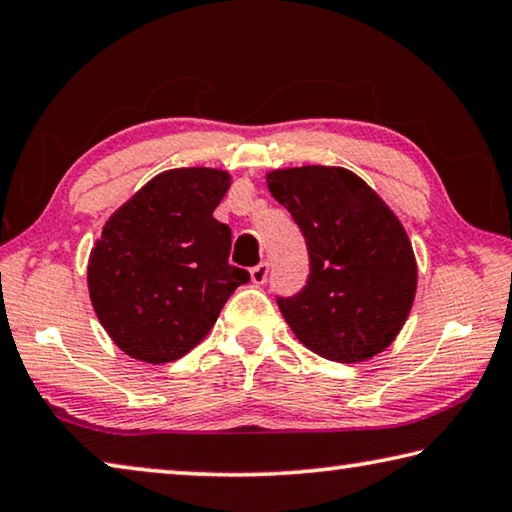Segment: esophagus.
<instances>
[{
	"label": "esophagus",
	"mask_w": 512,
	"mask_h": 512,
	"mask_svg": "<svg viewBox=\"0 0 512 512\" xmlns=\"http://www.w3.org/2000/svg\"><path fill=\"white\" fill-rule=\"evenodd\" d=\"M267 274H270V265H267V263H258L256 267H251V270H249L251 281H254L256 286H263L265 279H267Z\"/></svg>",
	"instance_id": "esophagus-1"
}]
</instances>
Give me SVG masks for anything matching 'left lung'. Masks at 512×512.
<instances>
[{"instance_id": "left-lung-1", "label": "left lung", "mask_w": 512, "mask_h": 512, "mask_svg": "<svg viewBox=\"0 0 512 512\" xmlns=\"http://www.w3.org/2000/svg\"><path fill=\"white\" fill-rule=\"evenodd\" d=\"M272 197L306 238L311 274L276 299L301 345L335 363H360L392 345L413 308V245L390 206L345 167L267 172Z\"/></svg>"}]
</instances>
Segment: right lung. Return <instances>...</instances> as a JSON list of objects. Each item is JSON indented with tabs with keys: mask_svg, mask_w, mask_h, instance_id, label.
I'll return each mask as SVG.
<instances>
[{
	"mask_svg": "<svg viewBox=\"0 0 512 512\" xmlns=\"http://www.w3.org/2000/svg\"><path fill=\"white\" fill-rule=\"evenodd\" d=\"M229 186L224 170L177 167L108 217L88 258V292L127 356L152 365L186 356L249 281L229 265L231 229L213 217Z\"/></svg>",
	"mask_w": 512,
	"mask_h": 512,
	"instance_id": "right-lung-1",
	"label": "right lung"
}]
</instances>
